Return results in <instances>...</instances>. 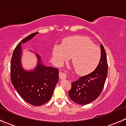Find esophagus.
I'll use <instances>...</instances> for the list:
<instances>
[{"mask_svg": "<svg viewBox=\"0 0 126 126\" xmlns=\"http://www.w3.org/2000/svg\"><path fill=\"white\" fill-rule=\"evenodd\" d=\"M59 76L60 79H64L66 78V74L64 72H59Z\"/></svg>", "mask_w": 126, "mask_h": 126, "instance_id": "34e87169", "label": "esophagus"}]
</instances>
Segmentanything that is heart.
Here are the masks:
<instances>
[{
    "mask_svg": "<svg viewBox=\"0 0 126 126\" xmlns=\"http://www.w3.org/2000/svg\"><path fill=\"white\" fill-rule=\"evenodd\" d=\"M56 62L61 66L71 59L77 74L85 75L96 69L101 60L99 47L90 39L83 36H74L63 40L62 45L53 49Z\"/></svg>",
    "mask_w": 126,
    "mask_h": 126,
    "instance_id": "b5f03b06",
    "label": "heart"
}]
</instances>
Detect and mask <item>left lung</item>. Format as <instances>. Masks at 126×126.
Wrapping results in <instances>:
<instances>
[{"instance_id":"1","label":"left lung","mask_w":126,"mask_h":126,"mask_svg":"<svg viewBox=\"0 0 126 126\" xmlns=\"http://www.w3.org/2000/svg\"><path fill=\"white\" fill-rule=\"evenodd\" d=\"M101 49V60L96 69L79 77L71 84L68 94L72 101L80 105H86L96 100L103 90L107 76L108 64L106 52L102 44Z\"/></svg>"}]
</instances>
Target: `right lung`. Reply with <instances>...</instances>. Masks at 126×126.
I'll use <instances>...</instances> for the list:
<instances>
[{
    "mask_svg": "<svg viewBox=\"0 0 126 126\" xmlns=\"http://www.w3.org/2000/svg\"><path fill=\"white\" fill-rule=\"evenodd\" d=\"M38 33L30 34L17 44L13 53L10 68L13 85L27 102L35 106L43 105L50 100L59 78L58 69L44 65L38 54V63L35 69L27 71L22 66L21 45Z\"/></svg>",
    "mask_w": 126,
    "mask_h": 126,
    "instance_id": "add662e5",
    "label": "right lung"
}]
</instances>
